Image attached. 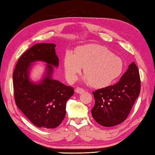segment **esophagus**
I'll use <instances>...</instances> for the list:
<instances>
[{"label": "esophagus", "mask_w": 155, "mask_h": 155, "mask_svg": "<svg viewBox=\"0 0 155 155\" xmlns=\"http://www.w3.org/2000/svg\"><path fill=\"white\" fill-rule=\"evenodd\" d=\"M84 91L83 88H80V87H77V88L75 89V92H76V93H79V94L83 93Z\"/></svg>", "instance_id": "obj_1"}]
</instances>
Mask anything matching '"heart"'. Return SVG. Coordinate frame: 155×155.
<instances>
[{"instance_id":"b5f03b06","label":"heart","mask_w":155,"mask_h":155,"mask_svg":"<svg viewBox=\"0 0 155 155\" xmlns=\"http://www.w3.org/2000/svg\"><path fill=\"white\" fill-rule=\"evenodd\" d=\"M66 77L74 82L84 67L85 81L91 86L103 88L110 85L121 74L122 59L106 47L88 45L78 48L75 54L68 52L64 58Z\"/></svg>"}]
</instances>
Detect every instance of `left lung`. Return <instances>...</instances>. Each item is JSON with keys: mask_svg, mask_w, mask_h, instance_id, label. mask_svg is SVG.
Instances as JSON below:
<instances>
[{"mask_svg": "<svg viewBox=\"0 0 155 155\" xmlns=\"http://www.w3.org/2000/svg\"><path fill=\"white\" fill-rule=\"evenodd\" d=\"M140 91L139 71L133 62L117 84L93 92L95 103L91 110L92 116L103 127H113L123 123Z\"/></svg>", "mask_w": 155, "mask_h": 155, "instance_id": "left-lung-1", "label": "left lung"}]
</instances>
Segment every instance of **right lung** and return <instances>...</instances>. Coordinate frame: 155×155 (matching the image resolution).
I'll return each instance as SVG.
<instances>
[{
	"label": "right lung",
	"mask_w": 155,
	"mask_h": 155,
	"mask_svg": "<svg viewBox=\"0 0 155 155\" xmlns=\"http://www.w3.org/2000/svg\"><path fill=\"white\" fill-rule=\"evenodd\" d=\"M47 62L48 72L40 84L29 81L28 71L32 61ZM58 58L53 43L36 44L19 58L13 72V87L16 106L35 126L54 128L63 120L66 104L74 94V88L51 78Z\"/></svg>",
	"instance_id": "1"
}]
</instances>
